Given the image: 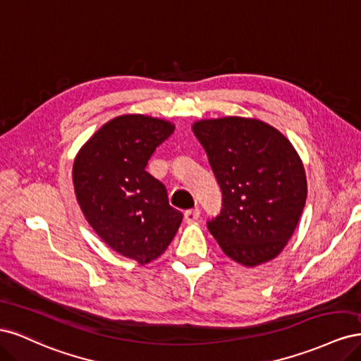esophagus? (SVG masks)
Masks as SVG:
<instances>
[{
  "instance_id": "1",
  "label": "esophagus",
  "mask_w": 361,
  "mask_h": 361,
  "mask_svg": "<svg viewBox=\"0 0 361 361\" xmlns=\"http://www.w3.org/2000/svg\"><path fill=\"white\" fill-rule=\"evenodd\" d=\"M199 216H200V211L197 209V207H194V209H190V211L183 214V218H185V221H187V223L197 221Z\"/></svg>"
}]
</instances>
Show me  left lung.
<instances>
[{"instance_id": "8db88e82", "label": "left lung", "mask_w": 361, "mask_h": 361, "mask_svg": "<svg viewBox=\"0 0 361 361\" xmlns=\"http://www.w3.org/2000/svg\"><path fill=\"white\" fill-rule=\"evenodd\" d=\"M223 191L207 228L224 255L255 268L276 259L292 238L307 197L302 161L279 129L227 116L192 123Z\"/></svg>"}]
</instances>
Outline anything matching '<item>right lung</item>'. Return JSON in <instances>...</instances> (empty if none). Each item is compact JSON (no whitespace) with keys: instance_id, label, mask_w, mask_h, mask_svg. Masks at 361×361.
<instances>
[{"instance_id":"obj_1","label":"right lung","mask_w":361,"mask_h":361,"mask_svg":"<svg viewBox=\"0 0 361 361\" xmlns=\"http://www.w3.org/2000/svg\"><path fill=\"white\" fill-rule=\"evenodd\" d=\"M173 130L166 118L117 116L85 141L73 161L75 195L87 223L116 253L140 265L158 259L182 223L166 187L146 171Z\"/></svg>"}]
</instances>
